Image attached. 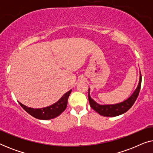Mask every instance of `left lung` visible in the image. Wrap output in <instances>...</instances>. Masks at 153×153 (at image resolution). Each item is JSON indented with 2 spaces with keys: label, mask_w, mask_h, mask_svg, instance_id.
<instances>
[{
  "label": "left lung",
  "mask_w": 153,
  "mask_h": 153,
  "mask_svg": "<svg viewBox=\"0 0 153 153\" xmlns=\"http://www.w3.org/2000/svg\"><path fill=\"white\" fill-rule=\"evenodd\" d=\"M141 72H140L139 81L137 88L133 92L131 96L127 98V100H124L123 102H121L120 103L114 104H100L97 102H96L95 100L92 99L91 95H90V91L91 89H88V100L89 103L91 108H93L96 112L101 116L106 117H115L120 116L127 112L129 108L131 107L134 103L136 100L139 95L140 89H141Z\"/></svg>",
  "instance_id": "left-lung-1"
}]
</instances>
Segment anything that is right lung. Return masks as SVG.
I'll return each mask as SVG.
<instances>
[{
    "instance_id": "1",
    "label": "right lung",
    "mask_w": 153,
    "mask_h": 153,
    "mask_svg": "<svg viewBox=\"0 0 153 153\" xmlns=\"http://www.w3.org/2000/svg\"><path fill=\"white\" fill-rule=\"evenodd\" d=\"M71 92H72V90L68 91L56 103L47 106V107L34 108L28 107L19 102V103L27 113H28L34 118L39 119V120H50V119L56 118L64 111L67 107L68 100Z\"/></svg>"
}]
</instances>
